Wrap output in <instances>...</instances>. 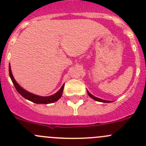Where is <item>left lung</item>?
Wrapping results in <instances>:
<instances>
[{
  "label": "left lung",
  "mask_w": 146,
  "mask_h": 146,
  "mask_svg": "<svg viewBox=\"0 0 146 146\" xmlns=\"http://www.w3.org/2000/svg\"><path fill=\"white\" fill-rule=\"evenodd\" d=\"M87 92H88V95H89V96L91 98H92V99H93V100H96V101H98V102H110V101H107V100H102V99H100V98H96V97L93 96V95H91V94L90 93V92H88V90H87Z\"/></svg>",
  "instance_id": "left-lung-1"
}]
</instances>
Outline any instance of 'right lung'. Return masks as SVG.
<instances>
[{"mask_svg":"<svg viewBox=\"0 0 146 146\" xmlns=\"http://www.w3.org/2000/svg\"><path fill=\"white\" fill-rule=\"evenodd\" d=\"M9 74L10 78H11L12 80V82H13V85H14L15 88L17 90V92H18L23 98L28 100L32 102L36 103V104H49V103H53L56 102L58 100H59L60 98H61V95H62L64 85H63V86L61 87V89H60L56 93L54 94V95L48 97H41L27 92V90H24L23 88H22L17 83V82L15 81V78H13V74H12L10 66H9Z\"/></svg>","mask_w":146,"mask_h":146,"instance_id":"obj_1","label":"right lung"}]
</instances>
